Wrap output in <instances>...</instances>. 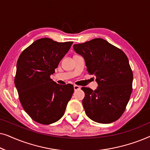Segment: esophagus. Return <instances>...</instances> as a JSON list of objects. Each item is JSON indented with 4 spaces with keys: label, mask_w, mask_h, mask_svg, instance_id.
Here are the masks:
<instances>
[{
    "label": "esophagus",
    "mask_w": 150,
    "mask_h": 150,
    "mask_svg": "<svg viewBox=\"0 0 150 150\" xmlns=\"http://www.w3.org/2000/svg\"><path fill=\"white\" fill-rule=\"evenodd\" d=\"M80 89H81V87H80V86L76 85H74V91H77V90H79Z\"/></svg>",
    "instance_id": "34e87169"
}]
</instances>
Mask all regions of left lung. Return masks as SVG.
<instances>
[{"instance_id": "left-lung-1", "label": "left lung", "mask_w": 150, "mask_h": 150, "mask_svg": "<svg viewBox=\"0 0 150 150\" xmlns=\"http://www.w3.org/2000/svg\"><path fill=\"white\" fill-rule=\"evenodd\" d=\"M73 48L85 59L87 71L96 76L98 85L95 91L82 87L86 115L100 124L115 122L124 112L132 90L133 74L128 57L101 38L74 44Z\"/></svg>"}]
</instances>
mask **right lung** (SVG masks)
I'll return each instance as SVG.
<instances>
[{
  "mask_svg": "<svg viewBox=\"0 0 150 150\" xmlns=\"http://www.w3.org/2000/svg\"><path fill=\"white\" fill-rule=\"evenodd\" d=\"M72 44L42 38L20 55L15 86L22 107L35 122L48 125L57 122L64 114L74 87L71 84L59 85L50 76Z\"/></svg>",
  "mask_w": 150,
  "mask_h": 150,
  "instance_id": "add662e5",
  "label": "right lung"
}]
</instances>
